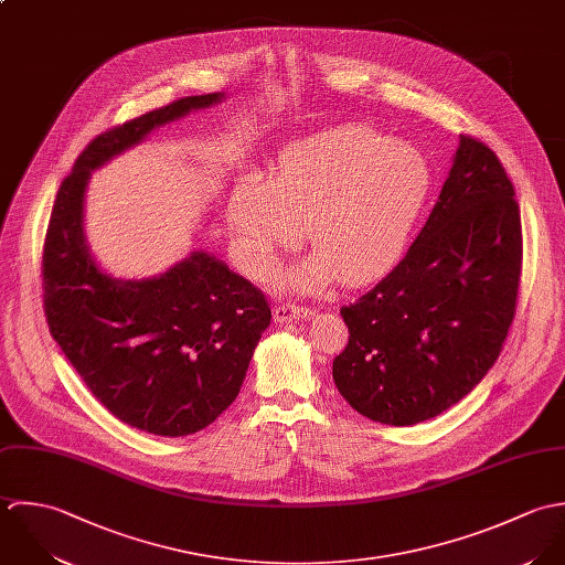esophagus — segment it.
Here are the masks:
<instances>
[{
  "instance_id": "1",
  "label": "esophagus",
  "mask_w": 565,
  "mask_h": 565,
  "mask_svg": "<svg viewBox=\"0 0 565 565\" xmlns=\"http://www.w3.org/2000/svg\"><path fill=\"white\" fill-rule=\"evenodd\" d=\"M308 315H310V310L306 306H297V303H279L275 308V321L277 323H288V321H295V319H303Z\"/></svg>"
}]
</instances>
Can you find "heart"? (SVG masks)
<instances>
[{"label": "heart", "mask_w": 565, "mask_h": 565, "mask_svg": "<svg viewBox=\"0 0 565 565\" xmlns=\"http://www.w3.org/2000/svg\"><path fill=\"white\" fill-rule=\"evenodd\" d=\"M435 188L430 159L373 126H340L288 146L262 179L242 181L226 221L246 273L264 275L308 225L317 250L297 284H362L404 253Z\"/></svg>", "instance_id": "obj_1"}]
</instances>
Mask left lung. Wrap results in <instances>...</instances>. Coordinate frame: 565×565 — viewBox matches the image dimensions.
Here are the masks:
<instances>
[{
    "label": "left lung",
    "instance_id": "1",
    "mask_svg": "<svg viewBox=\"0 0 565 565\" xmlns=\"http://www.w3.org/2000/svg\"><path fill=\"white\" fill-rule=\"evenodd\" d=\"M522 221L498 154L460 135L417 239L369 292L340 308V395L360 415L413 426L460 402L493 366L518 308Z\"/></svg>",
    "mask_w": 565,
    "mask_h": 565
}]
</instances>
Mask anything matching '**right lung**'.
Returning <instances> with one entry per match:
<instances>
[{"label": "right lung", "instance_id": "1", "mask_svg": "<svg viewBox=\"0 0 565 565\" xmlns=\"http://www.w3.org/2000/svg\"><path fill=\"white\" fill-rule=\"evenodd\" d=\"M221 98L188 96L94 137L58 188L43 242L52 339L111 415L159 437L194 435L226 411L270 326V306L259 288L203 250L154 279L105 275L85 244L83 194L92 170L154 126Z\"/></svg>", "mask_w": 565, "mask_h": 565}]
</instances>
